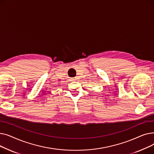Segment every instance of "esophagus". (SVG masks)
<instances>
[{"instance_id": "34e87169", "label": "esophagus", "mask_w": 154, "mask_h": 154, "mask_svg": "<svg viewBox=\"0 0 154 154\" xmlns=\"http://www.w3.org/2000/svg\"><path fill=\"white\" fill-rule=\"evenodd\" d=\"M72 81H75L76 79H75V78H74V79H72Z\"/></svg>"}]
</instances>
